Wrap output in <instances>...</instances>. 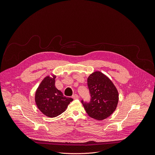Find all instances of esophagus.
I'll return each mask as SVG.
<instances>
[{
	"label": "esophagus",
	"instance_id": "34e87169",
	"mask_svg": "<svg viewBox=\"0 0 155 155\" xmlns=\"http://www.w3.org/2000/svg\"><path fill=\"white\" fill-rule=\"evenodd\" d=\"M72 97L74 99H78L79 98V96H78L77 94H74V95L72 96Z\"/></svg>",
	"mask_w": 155,
	"mask_h": 155
}]
</instances>
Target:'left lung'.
<instances>
[{"label": "left lung", "instance_id": "8db88e82", "mask_svg": "<svg viewBox=\"0 0 155 155\" xmlns=\"http://www.w3.org/2000/svg\"><path fill=\"white\" fill-rule=\"evenodd\" d=\"M91 94L89 103L81 101L87 114L97 120L107 118L115 110L119 101L118 91L112 81L100 71H95L87 78Z\"/></svg>", "mask_w": 155, "mask_h": 155}]
</instances>
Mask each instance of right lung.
<instances>
[{"mask_svg": "<svg viewBox=\"0 0 155 155\" xmlns=\"http://www.w3.org/2000/svg\"><path fill=\"white\" fill-rule=\"evenodd\" d=\"M56 75L46 77L38 87L35 102L38 109L46 116L54 118L65 111L73 99L67 97L55 87Z\"/></svg>", "mask_w": 155, "mask_h": 155, "instance_id": "1", "label": "right lung"}]
</instances>
